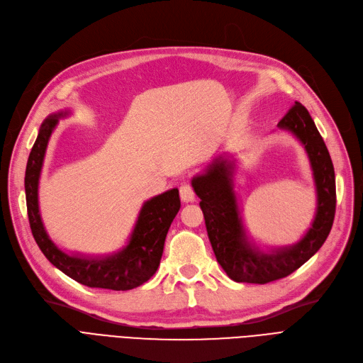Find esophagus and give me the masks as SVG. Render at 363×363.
I'll list each match as a JSON object with an SVG mask.
<instances>
[{"instance_id":"esophagus-1","label":"esophagus","mask_w":363,"mask_h":363,"mask_svg":"<svg viewBox=\"0 0 363 363\" xmlns=\"http://www.w3.org/2000/svg\"><path fill=\"white\" fill-rule=\"evenodd\" d=\"M180 198L183 202H194L195 201V191L189 183H183L180 186Z\"/></svg>"}]
</instances>
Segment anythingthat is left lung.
Returning a JSON list of instances; mask_svg holds the SVG:
<instances>
[{"label":"left lung","instance_id":"1","mask_svg":"<svg viewBox=\"0 0 363 363\" xmlns=\"http://www.w3.org/2000/svg\"><path fill=\"white\" fill-rule=\"evenodd\" d=\"M278 127L294 134L304 146L316 186V214L312 226L297 244L266 252L251 242L238 205L233 183L236 167L232 157H218L203 174L192 179L217 262L235 282L267 284L285 278L319 251L334 223V165L312 116L296 101Z\"/></svg>","mask_w":363,"mask_h":363}]
</instances>
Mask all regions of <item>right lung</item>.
Returning a JSON list of instances; mask_svg holds the SVG:
<instances>
[{"label":"right lung","instance_id":"obj_1","mask_svg":"<svg viewBox=\"0 0 363 363\" xmlns=\"http://www.w3.org/2000/svg\"><path fill=\"white\" fill-rule=\"evenodd\" d=\"M67 115L69 111L50 115L41 124L37 140L29 153L25 172V192L33 239L51 264L82 285L113 291L140 286L152 278L160 266L168 229L180 210L179 189H171L143 203L128 244L123 250L106 257L66 254L50 239L43 224L38 205V184L50 135L59 119Z\"/></svg>","mask_w":363,"mask_h":363}]
</instances>
